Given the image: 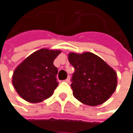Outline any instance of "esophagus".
Here are the masks:
<instances>
[{"label": "esophagus", "instance_id": "obj_1", "mask_svg": "<svg viewBox=\"0 0 133 133\" xmlns=\"http://www.w3.org/2000/svg\"><path fill=\"white\" fill-rule=\"evenodd\" d=\"M65 82H68V83H69V82H70V77H69V76L66 79H65Z\"/></svg>", "mask_w": 133, "mask_h": 133}]
</instances>
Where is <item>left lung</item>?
<instances>
[{"instance_id": "1", "label": "left lung", "mask_w": 133, "mask_h": 133, "mask_svg": "<svg viewBox=\"0 0 133 133\" xmlns=\"http://www.w3.org/2000/svg\"><path fill=\"white\" fill-rule=\"evenodd\" d=\"M74 67L71 87L73 95L82 103L96 106L104 103L117 87V74L104 60L91 52L68 54Z\"/></svg>"}]
</instances>
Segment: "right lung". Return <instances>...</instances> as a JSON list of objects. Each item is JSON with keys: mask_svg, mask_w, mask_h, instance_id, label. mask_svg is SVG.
<instances>
[{"mask_svg": "<svg viewBox=\"0 0 133 133\" xmlns=\"http://www.w3.org/2000/svg\"><path fill=\"white\" fill-rule=\"evenodd\" d=\"M60 50L41 48L25 58L14 70V88L24 100L31 103L41 102L51 97L58 85V68L54 60Z\"/></svg>", "mask_w": 133, "mask_h": 133, "instance_id": "1", "label": "right lung"}]
</instances>
